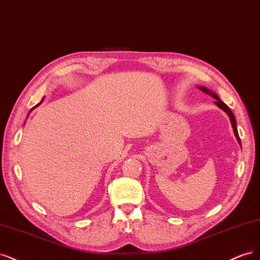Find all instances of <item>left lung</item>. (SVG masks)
Returning <instances> with one entry per match:
<instances>
[{"label":"left lung","mask_w":260,"mask_h":260,"mask_svg":"<svg viewBox=\"0 0 260 260\" xmlns=\"http://www.w3.org/2000/svg\"><path fill=\"white\" fill-rule=\"evenodd\" d=\"M198 88L199 89H201L202 91H204L205 94H207V95H209V96H212L213 98H215L216 100H215V105L218 107V108H220L222 111H224L225 113L228 114V116H229V119H230V122H231V125H232V128H233V133H234V135H236V137H237V140H238V142H239V145L241 146V140H240V137H239V133H238V128H237V121H236V118H234V114H233V112L230 110V108L225 105L224 103H222L221 100L219 99V97L217 96V94H215L213 90H211V89H208L207 87H204V86H198Z\"/></svg>","instance_id":"obj_1"}]
</instances>
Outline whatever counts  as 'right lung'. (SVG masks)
Masks as SVG:
<instances>
[{
  "label": "right lung",
  "instance_id": "obj_1",
  "mask_svg": "<svg viewBox=\"0 0 260 260\" xmlns=\"http://www.w3.org/2000/svg\"><path fill=\"white\" fill-rule=\"evenodd\" d=\"M43 100H44V97H43V98H42V100H41V103H40V104H38V105H37V106H35V107H33V108H32V109H31V110H30V111H29V113H28V116H29V114H30V112H31V111H32V110H33V109H35V108H37V107H38V106H40V105H41V104H42V103H43ZM28 116H27V119H28Z\"/></svg>",
  "mask_w": 260,
  "mask_h": 260
}]
</instances>
